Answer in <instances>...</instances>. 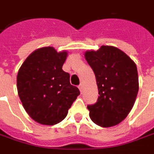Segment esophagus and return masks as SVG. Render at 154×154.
Returning <instances> with one entry per match:
<instances>
[{
	"label": "esophagus",
	"instance_id": "1",
	"mask_svg": "<svg viewBox=\"0 0 154 154\" xmlns=\"http://www.w3.org/2000/svg\"><path fill=\"white\" fill-rule=\"evenodd\" d=\"M78 88H79V90H80V91L82 92V90H83V85H82V84H80V85L78 86Z\"/></svg>",
	"mask_w": 154,
	"mask_h": 154
}]
</instances>
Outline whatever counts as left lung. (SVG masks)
I'll list each match as a JSON object with an SVG mask.
<instances>
[{
	"mask_svg": "<svg viewBox=\"0 0 154 154\" xmlns=\"http://www.w3.org/2000/svg\"><path fill=\"white\" fill-rule=\"evenodd\" d=\"M86 60L92 68L99 97L88 105L91 119L97 125L111 127L125 119L135 102L139 77L134 62L113 46L87 51Z\"/></svg>",
	"mask_w": 154,
	"mask_h": 154,
	"instance_id": "8db88e82",
	"label": "left lung"
}]
</instances>
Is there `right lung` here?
Here are the masks:
<instances>
[{"label": "right lung", "instance_id": "1", "mask_svg": "<svg viewBox=\"0 0 154 154\" xmlns=\"http://www.w3.org/2000/svg\"><path fill=\"white\" fill-rule=\"evenodd\" d=\"M67 53L53 47L34 51L20 68L17 91L26 112L36 122L54 125L67 116L68 109L80 95L70 83V75L63 70Z\"/></svg>", "mask_w": 154, "mask_h": 154}]
</instances>
